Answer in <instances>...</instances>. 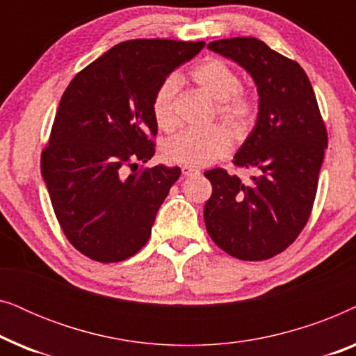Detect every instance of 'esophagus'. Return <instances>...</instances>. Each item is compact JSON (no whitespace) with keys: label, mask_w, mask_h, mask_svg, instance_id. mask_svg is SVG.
I'll return each mask as SVG.
<instances>
[{"label":"esophagus","mask_w":356,"mask_h":356,"mask_svg":"<svg viewBox=\"0 0 356 356\" xmlns=\"http://www.w3.org/2000/svg\"><path fill=\"white\" fill-rule=\"evenodd\" d=\"M181 173L184 175V177H194V175H199L201 172H199L197 168H193V167H183Z\"/></svg>","instance_id":"esophagus-1"}]
</instances>
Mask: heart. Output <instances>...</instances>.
Masks as SVG:
<instances>
[{"instance_id": "1", "label": "heart", "mask_w": 356, "mask_h": 356, "mask_svg": "<svg viewBox=\"0 0 356 356\" xmlns=\"http://www.w3.org/2000/svg\"><path fill=\"white\" fill-rule=\"evenodd\" d=\"M189 77L199 89L216 100L217 118L227 126L235 139L250 134L257 118L256 97L240 87V76L218 58H207L196 65ZM178 77L168 76L160 82L152 97V115L160 129L172 131L177 126ZM232 139L222 126L206 129H186L167 140L163 155L168 162L184 167H206L230 152Z\"/></svg>"}]
</instances>
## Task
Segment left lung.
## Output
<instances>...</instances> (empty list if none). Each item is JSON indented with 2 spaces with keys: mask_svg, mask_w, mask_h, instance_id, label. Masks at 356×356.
I'll return each mask as SVG.
<instances>
[{
  "mask_svg": "<svg viewBox=\"0 0 356 356\" xmlns=\"http://www.w3.org/2000/svg\"><path fill=\"white\" fill-rule=\"evenodd\" d=\"M250 72L259 92L254 129L238 150L236 168L259 170L243 183L227 170L204 173L212 194L204 222L212 241L241 261L270 259L285 251L313 211L327 129L313 86L298 63L254 37L211 42Z\"/></svg>",
  "mask_w": 356,
  "mask_h": 356,
  "instance_id": "left-lung-1",
  "label": "left lung"
}]
</instances>
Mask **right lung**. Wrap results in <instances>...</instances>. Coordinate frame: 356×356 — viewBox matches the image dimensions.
I'll return each instance as SVG.
<instances>
[{"label":"right lung","mask_w":356,"mask_h":356,"mask_svg":"<svg viewBox=\"0 0 356 356\" xmlns=\"http://www.w3.org/2000/svg\"><path fill=\"white\" fill-rule=\"evenodd\" d=\"M204 42L118 43L66 87L42 150V175L67 241L97 262H120L147 243L181 170L138 167L155 154L152 97Z\"/></svg>","instance_id":"obj_1"}]
</instances>
